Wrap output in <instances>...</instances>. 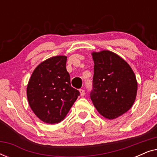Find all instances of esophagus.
I'll list each match as a JSON object with an SVG mask.
<instances>
[{
    "label": "esophagus",
    "mask_w": 157,
    "mask_h": 157,
    "mask_svg": "<svg viewBox=\"0 0 157 157\" xmlns=\"http://www.w3.org/2000/svg\"><path fill=\"white\" fill-rule=\"evenodd\" d=\"M79 92H80V96H84L85 95V91L83 89H80L79 90Z\"/></svg>",
    "instance_id": "34e87169"
}]
</instances>
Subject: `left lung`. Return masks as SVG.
<instances>
[{
	"label": "left lung",
	"mask_w": 157,
	"mask_h": 157,
	"mask_svg": "<svg viewBox=\"0 0 157 157\" xmlns=\"http://www.w3.org/2000/svg\"><path fill=\"white\" fill-rule=\"evenodd\" d=\"M91 55L94 62L92 103L106 119H117L134 104L138 89L136 76L129 64L112 51H94Z\"/></svg>",
	"instance_id": "1"
}]
</instances>
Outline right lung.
<instances>
[{
	"mask_svg": "<svg viewBox=\"0 0 157 157\" xmlns=\"http://www.w3.org/2000/svg\"><path fill=\"white\" fill-rule=\"evenodd\" d=\"M66 60V56H56L42 61L34 69L28 83L29 106L45 123L53 124L63 121L80 94L71 86Z\"/></svg>",
	"mask_w": 157,
	"mask_h": 157,
	"instance_id": "1",
	"label": "right lung"
}]
</instances>
